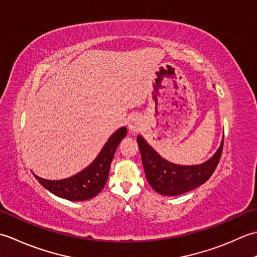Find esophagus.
<instances>
[{"mask_svg":"<svg viewBox=\"0 0 257 257\" xmlns=\"http://www.w3.org/2000/svg\"><path fill=\"white\" fill-rule=\"evenodd\" d=\"M142 118H141L139 115H133V117L131 118L128 122V128L132 131V132H139V131L142 128Z\"/></svg>","mask_w":257,"mask_h":257,"instance_id":"34e87169","label":"esophagus"}]
</instances>
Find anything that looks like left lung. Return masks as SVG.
Listing matches in <instances>:
<instances>
[{
    "mask_svg": "<svg viewBox=\"0 0 257 257\" xmlns=\"http://www.w3.org/2000/svg\"><path fill=\"white\" fill-rule=\"evenodd\" d=\"M138 144L146 180L150 185L162 195L174 196L194 190L212 176L221 160L224 142L212 159L194 166L176 165L162 159L142 136H138Z\"/></svg>",
    "mask_w": 257,
    "mask_h": 257,
    "instance_id": "obj_1",
    "label": "left lung"
}]
</instances>
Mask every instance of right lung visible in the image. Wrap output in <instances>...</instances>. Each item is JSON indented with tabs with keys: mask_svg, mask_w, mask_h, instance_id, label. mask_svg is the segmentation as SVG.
Segmentation results:
<instances>
[{
	"mask_svg": "<svg viewBox=\"0 0 257 257\" xmlns=\"http://www.w3.org/2000/svg\"><path fill=\"white\" fill-rule=\"evenodd\" d=\"M126 135V127H121L108 139L101 153L84 171L61 181H48L39 176L35 179L53 194L70 201H85L96 196L107 181L109 167L118 143Z\"/></svg>",
	"mask_w": 257,
	"mask_h": 257,
	"instance_id": "1",
	"label": "right lung"
}]
</instances>
